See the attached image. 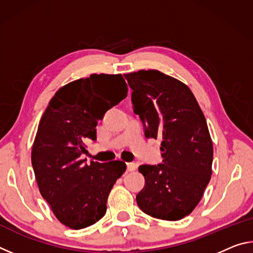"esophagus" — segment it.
<instances>
[{"instance_id":"obj_1","label":"esophagus","mask_w":253,"mask_h":253,"mask_svg":"<svg viewBox=\"0 0 253 253\" xmlns=\"http://www.w3.org/2000/svg\"><path fill=\"white\" fill-rule=\"evenodd\" d=\"M126 165H127V170L128 172H132V170H135L136 169H137V163H135V162H129V163H126Z\"/></svg>"}]
</instances>
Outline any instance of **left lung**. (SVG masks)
<instances>
[{"label":"left lung","instance_id":"8db88e82","mask_svg":"<svg viewBox=\"0 0 253 253\" xmlns=\"http://www.w3.org/2000/svg\"><path fill=\"white\" fill-rule=\"evenodd\" d=\"M134 113L147 138L162 139V163L140 165L145 185L139 209L157 219L177 221L195 209L211 179L213 145L205 117L190 88L158 70L124 75Z\"/></svg>","mask_w":253,"mask_h":253}]
</instances>
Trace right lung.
I'll return each instance as SVG.
<instances>
[{
  "mask_svg": "<svg viewBox=\"0 0 253 253\" xmlns=\"http://www.w3.org/2000/svg\"><path fill=\"white\" fill-rule=\"evenodd\" d=\"M122 75H91L63 85L42 115L31 162L40 193L57 219L70 229L105 215L114 184L126 170L122 161L80 160L85 143L97 139L96 126L107 110L127 96Z\"/></svg>",
  "mask_w": 253,
  "mask_h": 253,
  "instance_id": "add662e5",
  "label": "right lung"
}]
</instances>
